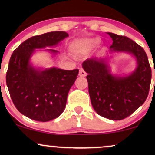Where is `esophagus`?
<instances>
[{"instance_id":"1","label":"esophagus","mask_w":155,"mask_h":155,"mask_svg":"<svg viewBox=\"0 0 155 155\" xmlns=\"http://www.w3.org/2000/svg\"><path fill=\"white\" fill-rule=\"evenodd\" d=\"M86 75H87L86 72L84 71L82 68H80V72H79V76H80V77H85Z\"/></svg>"}]
</instances>
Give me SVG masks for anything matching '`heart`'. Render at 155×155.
I'll return each instance as SVG.
<instances>
[{
	"instance_id": "obj_1",
	"label": "heart",
	"mask_w": 155,
	"mask_h": 155,
	"mask_svg": "<svg viewBox=\"0 0 155 155\" xmlns=\"http://www.w3.org/2000/svg\"><path fill=\"white\" fill-rule=\"evenodd\" d=\"M100 41V39L97 37L78 40V41H74L72 44V49L74 51L84 52L97 46L98 44H99Z\"/></svg>"
}]
</instances>
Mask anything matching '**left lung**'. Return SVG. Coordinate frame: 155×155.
Here are the masks:
<instances>
[{
  "label": "left lung",
  "mask_w": 155,
  "mask_h": 155,
  "mask_svg": "<svg viewBox=\"0 0 155 155\" xmlns=\"http://www.w3.org/2000/svg\"><path fill=\"white\" fill-rule=\"evenodd\" d=\"M113 44L101 59L88 58L82 63L88 82L91 103L99 115L111 120H122L132 114L147 99L152 72L147 54L137 43L125 36L108 32ZM115 52L130 54L137 68L128 75L112 74L107 58Z\"/></svg>",
  "instance_id": "obj_1"
}]
</instances>
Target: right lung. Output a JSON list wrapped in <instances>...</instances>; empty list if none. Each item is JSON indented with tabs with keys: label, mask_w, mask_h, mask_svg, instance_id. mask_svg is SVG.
I'll list each match as a JSON object with an SVG mask.
<instances>
[{
	"label": "right lung",
	"mask_w": 155,
	"mask_h": 155,
	"mask_svg": "<svg viewBox=\"0 0 155 155\" xmlns=\"http://www.w3.org/2000/svg\"><path fill=\"white\" fill-rule=\"evenodd\" d=\"M68 37L65 31H51L35 36L20 44L12 53L6 74V84L12 102L23 115L46 122L64 111L70 89L79 70L35 66L31 59L38 49L57 46ZM52 57L59 51L44 49Z\"/></svg>",
	"instance_id": "1"
}]
</instances>
